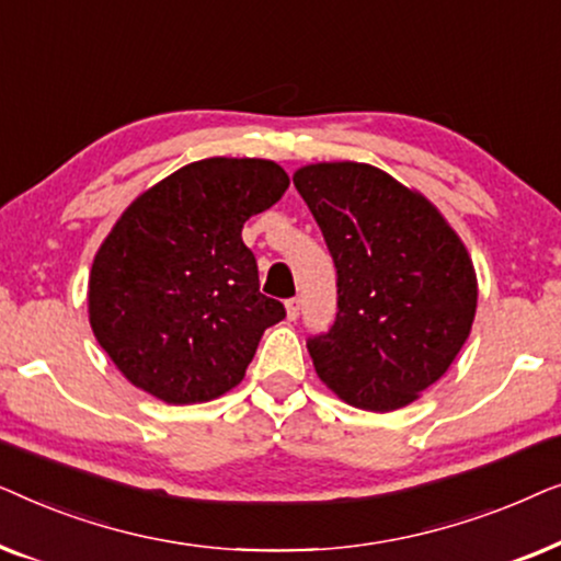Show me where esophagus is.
<instances>
[{"mask_svg":"<svg viewBox=\"0 0 561 561\" xmlns=\"http://www.w3.org/2000/svg\"><path fill=\"white\" fill-rule=\"evenodd\" d=\"M298 313H301V301H298V298H290V301H286L288 321H296Z\"/></svg>","mask_w":561,"mask_h":561,"instance_id":"1","label":"esophagus"}]
</instances>
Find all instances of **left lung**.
I'll return each mask as SVG.
<instances>
[{"instance_id":"8db88e82","label":"left lung","mask_w":561,"mask_h":561,"mask_svg":"<svg viewBox=\"0 0 561 561\" xmlns=\"http://www.w3.org/2000/svg\"><path fill=\"white\" fill-rule=\"evenodd\" d=\"M336 267V319L309 340L344 403L388 413L434 386L470 336L478 275L442 211L380 168L336 160L294 173Z\"/></svg>"}]
</instances>
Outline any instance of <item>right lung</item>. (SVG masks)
<instances>
[{"instance_id": "add662e5", "label": "right lung", "mask_w": 561, "mask_h": 561, "mask_svg": "<svg viewBox=\"0 0 561 561\" xmlns=\"http://www.w3.org/2000/svg\"><path fill=\"white\" fill-rule=\"evenodd\" d=\"M288 183L273 160L206 158L142 191L114 221L91 265L89 324L135 388L188 405L240 386L260 336L286 319L260 294L242 227Z\"/></svg>"}]
</instances>
